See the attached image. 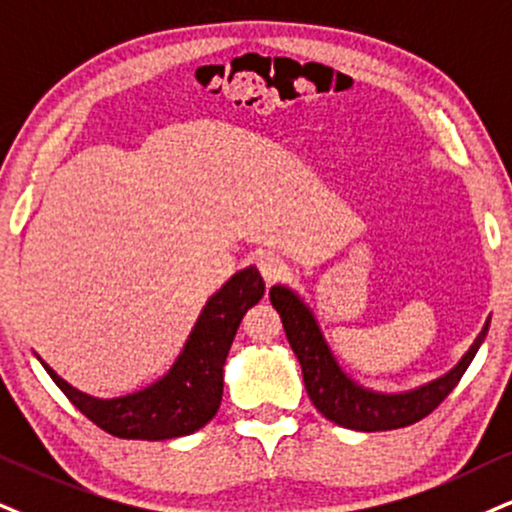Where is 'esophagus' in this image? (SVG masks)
<instances>
[{"label":"esophagus","instance_id":"34e87169","mask_svg":"<svg viewBox=\"0 0 512 512\" xmlns=\"http://www.w3.org/2000/svg\"><path fill=\"white\" fill-rule=\"evenodd\" d=\"M258 270H261V275H263V280L268 282V285H273V282H277V280H282V277L287 275V263H285V258L282 256H277V254H261L258 256Z\"/></svg>","mask_w":512,"mask_h":512}]
</instances>
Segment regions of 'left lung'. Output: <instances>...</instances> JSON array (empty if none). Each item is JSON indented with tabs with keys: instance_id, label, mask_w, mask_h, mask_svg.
<instances>
[{
	"instance_id": "1",
	"label": "left lung",
	"mask_w": 512,
	"mask_h": 512,
	"mask_svg": "<svg viewBox=\"0 0 512 512\" xmlns=\"http://www.w3.org/2000/svg\"><path fill=\"white\" fill-rule=\"evenodd\" d=\"M270 301H273L275 311L280 313L289 346L299 358L306 391L311 396L313 406L327 420L356 432L399 430V427H408L413 422L427 418L456 389L460 377L468 370L484 337H487L491 320L489 318L484 323L475 344L460 358L456 368H451L446 375L422 384L418 389L384 394V391L365 389L346 375L342 365L334 358L313 311L301 301L299 294L292 292L289 287L275 285L270 289Z\"/></svg>"
}]
</instances>
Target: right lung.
<instances>
[{"mask_svg": "<svg viewBox=\"0 0 512 512\" xmlns=\"http://www.w3.org/2000/svg\"><path fill=\"white\" fill-rule=\"evenodd\" d=\"M266 282L254 266L239 270L206 301L180 356L149 387L116 399H97L61 380L37 356L68 401L94 425L121 439L163 441L201 430L223 399V368L244 313L261 301Z\"/></svg>", "mask_w": 512, "mask_h": 512, "instance_id": "1", "label": "right lung"}]
</instances>
